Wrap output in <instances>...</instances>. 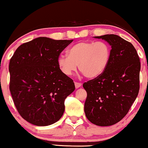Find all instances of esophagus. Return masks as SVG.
I'll use <instances>...</instances> for the list:
<instances>
[{
    "label": "esophagus",
    "mask_w": 148,
    "mask_h": 148,
    "mask_svg": "<svg viewBox=\"0 0 148 148\" xmlns=\"http://www.w3.org/2000/svg\"><path fill=\"white\" fill-rule=\"evenodd\" d=\"M74 84H75V87H76V88H80V87L82 86V84L81 83H79V82H74Z\"/></svg>",
    "instance_id": "1"
}]
</instances>
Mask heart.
Listing matches in <instances>:
<instances>
[{
    "mask_svg": "<svg viewBox=\"0 0 148 148\" xmlns=\"http://www.w3.org/2000/svg\"><path fill=\"white\" fill-rule=\"evenodd\" d=\"M68 56L58 58V68L64 75L70 76L78 69L86 78H97L105 72L111 56L109 45L103 41H80L68 48Z\"/></svg>",
    "mask_w": 148,
    "mask_h": 148,
    "instance_id": "1",
    "label": "heart"
}]
</instances>
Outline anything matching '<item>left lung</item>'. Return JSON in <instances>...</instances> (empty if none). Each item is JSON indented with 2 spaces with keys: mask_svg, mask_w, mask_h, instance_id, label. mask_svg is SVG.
<instances>
[{
  "mask_svg": "<svg viewBox=\"0 0 148 148\" xmlns=\"http://www.w3.org/2000/svg\"><path fill=\"white\" fill-rule=\"evenodd\" d=\"M111 46L109 64L97 78L83 84L84 113L92 123L110 126L128 113L139 90V58L132 43L114 34L95 37Z\"/></svg>",
  "mask_w": 148,
  "mask_h": 148,
  "instance_id": "1",
  "label": "left lung"
}]
</instances>
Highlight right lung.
Returning a JSON list of instances; mask_svg holds the SVG:
<instances>
[{
    "instance_id": "1",
    "label": "right lung",
    "mask_w": 148,
    "mask_h": 148,
    "mask_svg": "<svg viewBox=\"0 0 148 148\" xmlns=\"http://www.w3.org/2000/svg\"><path fill=\"white\" fill-rule=\"evenodd\" d=\"M72 41L37 37L21 45L12 56L10 91L18 113L30 123L47 126L63 115L64 101L75 86L57 60Z\"/></svg>"
}]
</instances>
